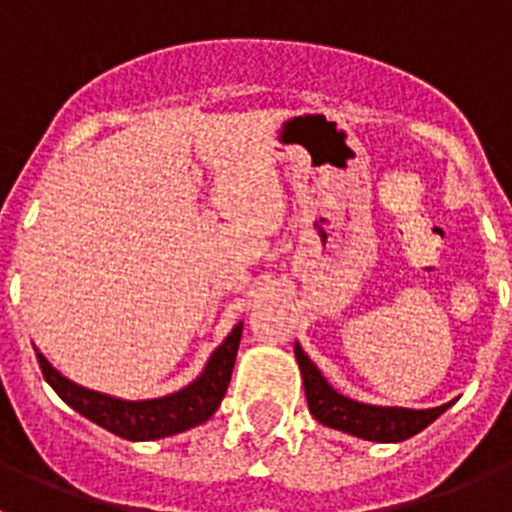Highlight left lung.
Here are the masks:
<instances>
[{
	"label": "left lung",
	"mask_w": 512,
	"mask_h": 512,
	"mask_svg": "<svg viewBox=\"0 0 512 512\" xmlns=\"http://www.w3.org/2000/svg\"><path fill=\"white\" fill-rule=\"evenodd\" d=\"M297 364H300L302 382H305L307 408L328 428H338L343 433H351L364 441L395 443L415 436L423 428L433 423L451 402L441 408L431 410H408V408H377V405H364V402L348 400L341 392H336L325 382L320 369L310 361V356L295 346Z\"/></svg>",
	"instance_id": "obj_1"
}]
</instances>
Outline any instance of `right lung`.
<instances>
[{"label": "right lung", "mask_w": 512, "mask_h": 512, "mask_svg": "<svg viewBox=\"0 0 512 512\" xmlns=\"http://www.w3.org/2000/svg\"><path fill=\"white\" fill-rule=\"evenodd\" d=\"M243 323L233 328L228 338L215 348V354L207 361L205 372L194 379L189 387L174 392V395L158 397V400H117V397L102 395V392L79 387L71 379L56 372L43 354H38V364L43 369L45 382L51 384L56 395L66 405L89 418L92 423L102 425L110 433L128 441H153V438H166L174 433H182L187 428L205 423L217 410L220 400L228 392L230 374H233L235 354L241 343Z\"/></svg>", "instance_id": "add662e5"}]
</instances>
